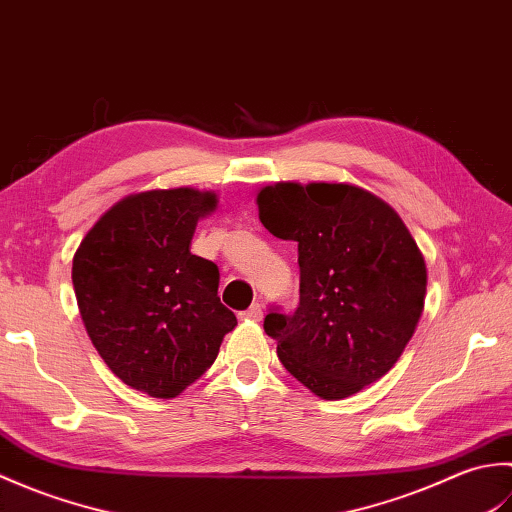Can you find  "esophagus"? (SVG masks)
<instances>
[{"mask_svg":"<svg viewBox=\"0 0 512 512\" xmlns=\"http://www.w3.org/2000/svg\"><path fill=\"white\" fill-rule=\"evenodd\" d=\"M239 319L244 321H262L264 319V308L259 306V303H253L248 310H244L242 314H239Z\"/></svg>","mask_w":512,"mask_h":512,"instance_id":"1","label":"esophagus"}]
</instances>
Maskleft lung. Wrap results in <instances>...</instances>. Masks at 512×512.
<instances>
[{
	"label": "left lung",
	"mask_w": 512,
	"mask_h": 512,
	"mask_svg": "<svg viewBox=\"0 0 512 512\" xmlns=\"http://www.w3.org/2000/svg\"><path fill=\"white\" fill-rule=\"evenodd\" d=\"M259 220L299 244V308L270 310L264 330L301 385L341 400L385 376L424 310L427 266L387 202L354 184L277 182Z\"/></svg>",
	"instance_id": "obj_1"
}]
</instances>
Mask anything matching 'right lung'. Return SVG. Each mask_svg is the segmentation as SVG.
Instances as JSON below:
<instances>
[{
  "instance_id": "1",
  "label": "right lung",
  "mask_w": 512,
  "mask_h": 512,
  "mask_svg": "<svg viewBox=\"0 0 512 512\" xmlns=\"http://www.w3.org/2000/svg\"><path fill=\"white\" fill-rule=\"evenodd\" d=\"M217 195L191 187L127 195L105 211L72 259L81 319L125 385L176 398L213 365L237 319L217 297L220 270L191 253Z\"/></svg>"
}]
</instances>
